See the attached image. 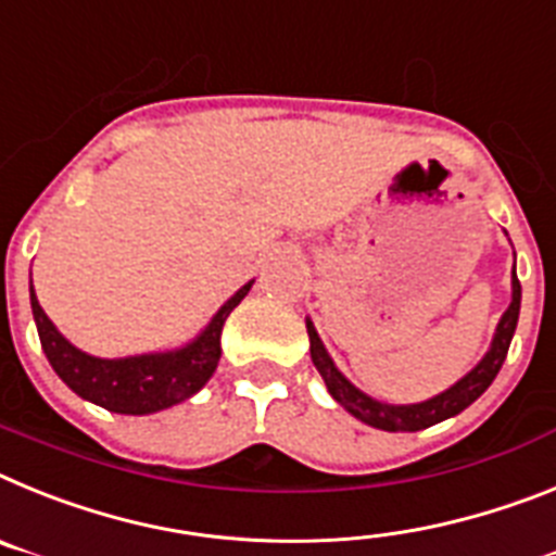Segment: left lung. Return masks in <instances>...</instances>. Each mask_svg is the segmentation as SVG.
I'll use <instances>...</instances> for the list:
<instances>
[{
	"instance_id": "1",
	"label": "left lung",
	"mask_w": 556,
	"mask_h": 556,
	"mask_svg": "<svg viewBox=\"0 0 556 556\" xmlns=\"http://www.w3.org/2000/svg\"><path fill=\"white\" fill-rule=\"evenodd\" d=\"M520 316V282L518 274L511 268V302L509 307L501 316L498 327H495V336H492L490 350L484 352V358L467 371L465 378H458L451 389L433 394L431 400H422V403H408V405H394L383 403V400L369 397L366 392H361L358 386H352L350 380L338 371V366L332 364L330 352L325 350L321 338H318L316 327H313L311 318H305L307 336H311V358L316 364L318 375L325 378L327 392L332 394L338 405H344L346 412L352 414L361 422L371 425V428H380V431H422V428H431V425L442 422V419H451L456 414H462L467 405H472L481 394L490 389V383L495 380V375L501 371L506 361V352H509L511 336H515V327H518Z\"/></svg>"
}]
</instances>
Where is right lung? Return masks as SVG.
Masks as SVG:
<instances>
[{"instance_id":"right-lung-1","label":"right lung","mask_w":556,"mask_h":556,"mask_svg":"<svg viewBox=\"0 0 556 556\" xmlns=\"http://www.w3.org/2000/svg\"><path fill=\"white\" fill-rule=\"evenodd\" d=\"M251 285L254 279L245 282L235 296L226 299L220 311L210 318V325L185 346L125 355V358H94L89 352L77 350L58 332L45 307L38 305L33 285L30 307L47 361L77 397L89 400L105 412L144 417V414H156L176 403H185L204 389L212 371L218 369L220 332H224L226 318L243 302Z\"/></svg>"}]
</instances>
